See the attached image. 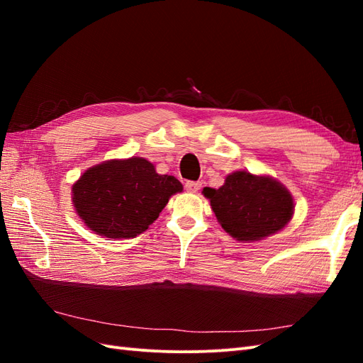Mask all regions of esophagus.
Instances as JSON below:
<instances>
[{
  "label": "esophagus",
  "instance_id": "34e87169",
  "mask_svg": "<svg viewBox=\"0 0 363 363\" xmlns=\"http://www.w3.org/2000/svg\"><path fill=\"white\" fill-rule=\"evenodd\" d=\"M184 188L188 192L195 194V192H199L201 189V182H186Z\"/></svg>",
  "mask_w": 363,
  "mask_h": 363
}]
</instances>
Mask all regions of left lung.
Here are the masks:
<instances>
[{
  "instance_id": "1",
  "label": "left lung",
  "mask_w": 363,
  "mask_h": 363,
  "mask_svg": "<svg viewBox=\"0 0 363 363\" xmlns=\"http://www.w3.org/2000/svg\"><path fill=\"white\" fill-rule=\"evenodd\" d=\"M218 223L240 242H255L277 233L294 215V199L269 175L248 171L228 174L219 189L204 188Z\"/></svg>"
}]
</instances>
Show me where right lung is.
Segmentation results:
<instances>
[{
    "instance_id": "right-lung-1",
    "label": "right lung",
    "mask_w": 363,
    "mask_h": 363,
    "mask_svg": "<svg viewBox=\"0 0 363 363\" xmlns=\"http://www.w3.org/2000/svg\"><path fill=\"white\" fill-rule=\"evenodd\" d=\"M183 191L172 175H160L144 157L113 159L89 168L72 184V204L96 235L130 239L144 233L169 199Z\"/></svg>"
}]
</instances>
